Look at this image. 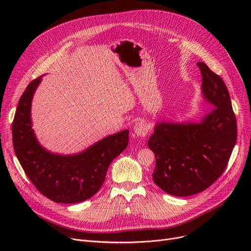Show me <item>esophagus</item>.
Wrapping results in <instances>:
<instances>
[{
	"label": "esophagus",
	"mask_w": 251,
	"mask_h": 251,
	"mask_svg": "<svg viewBox=\"0 0 251 251\" xmlns=\"http://www.w3.org/2000/svg\"><path fill=\"white\" fill-rule=\"evenodd\" d=\"M133 130H134V132H135V134H136L137 136L144 137V136H146V135L149 133L150 127H149V125H148L146 122L141 120V121H138V122H136V123L134 124Z\"/></svg>",
	"instance_id": "1"
}]
</instances>
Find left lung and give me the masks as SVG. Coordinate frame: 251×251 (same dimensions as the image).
Listing matches in <instances>:
<instances>
[{
    "label": "left lung",
    "instance_id": "1",
    "mask_svg": "<svg viewBox=\"0 0 251 251\" xmlns=\"http://www.w3.org/2000/svg\"><path fill=\"white\" fill-rule=\"evenodd\" d=\"M197 66L202 77V98L215 109L200 122H157L148 141L155 155L152 179L174 196H190L212 185L226 169L237 139L225 82L203 62Z\"/></svg>",
    "mask_w": 251,
    "mask_h": 251
}]
</instances>
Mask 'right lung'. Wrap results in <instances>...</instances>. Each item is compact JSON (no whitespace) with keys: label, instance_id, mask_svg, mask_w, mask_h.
<instances>
[{"label":"right lung","instance_id":"1","mask_svg":"<svg viewBox=\"0 0 251 251\" xmlns=\"http://www.w3.org/2000/svg\"><path fill=\"white\" fill-rule=\"evenodd\" d=\"M42 77L24 90L12 124L13 147L25 174L36 189L59 203H76L94 196L108 168L128 146L129 130L109 135L75 154L47 151L38 142L31 121V101Z\"/></svg>","mask_w":251,"mask_h":251}]
</instances>
